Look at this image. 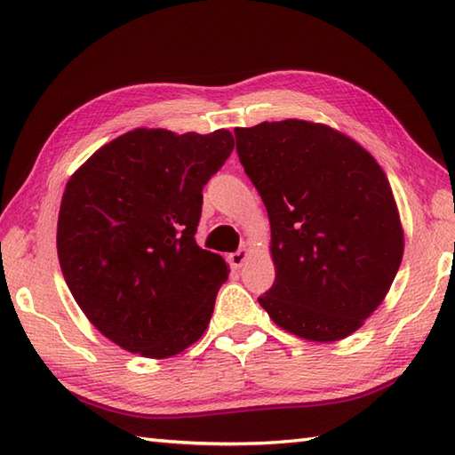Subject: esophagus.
Masks as SVG:
<instances>
[{
    "mask_svg": "<svg viewBox=\"0 0 455 455\" xmlns=\"http://www.w3.org/2000/svg\"><path fill=\"white\" fill-rule=\"evenodd\" d=\"M248 256H250L248 250H246V248H240L238 252H233V254L228 256V262H230V266L238 269V267H243V266H244V262H246V258H248Z\"/></svg>",
    "mask_w": 455,
    "mask_h": 455,
    "instance_id": "34e87169",
    "label": "esophagus"
}]
</instances>
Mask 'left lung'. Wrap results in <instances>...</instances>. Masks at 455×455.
Instances as JSON below:
<instances>
[{
  "label": "left lung",
  "mask_w": 455,
  "mask_h": 455,
  "mask_svg": "<svg viewBox=\"0 0 455 455\" xmlns=\"http://www.w3.org/2000/svg\"><path fill=\"white\" fill-rule=\"evenodd\" d=\"M235 134L272 227L275 282L259 305L305 340L354 334L383 303L403 259L387 176L362 144L323 123L264 121Z\"/></svg>",
  "instance_id": "1"
}]
</instances>
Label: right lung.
<instances>
[{
    "mask_svg": "<svg viewBox=\"0 0 455 455\" xmlns=\"http://www.w3.org/2000/svg\"><path fill=\"white\" fill-rule=\"evenodd\" d=\"M235 148L230 131L134 129L66 183L56 248L88 321L123 350L164 360L205 334L228 264L196 243L203 186Z\"/></svg>",
    "mask_w": 455,
    "mask_h": 455,
    "instance_id": "add662e5",
    "label": "right lung"
}]
</instances>
